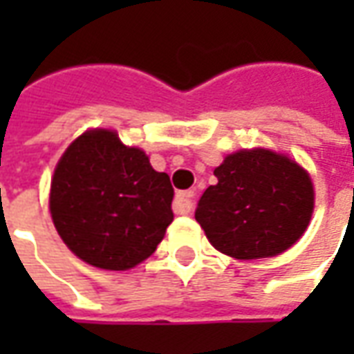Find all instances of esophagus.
Here are the masks:
<instances>
[{"label":"esophagus","instance_id":"obj_1","mask_svg":"<svg viewBox=\"0 0 354 354\" xmlns=\"http://www.w3.org/2000/svg\"><path fill=\"white\" fill-rule=\"evenodd\" d=\"M193 199H195V192L178 193L176 199H174V212L176 214H189L193 210Z\"/></svg>","mask_w":354,"mask_h":354}]
</instances>
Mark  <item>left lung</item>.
Returning a JSON list of instances; mask_svg holds the SVG:
<instances>
[{"label":"left lung","instance_id":"1","mask_svg":"<svg viewBox=\"0 0 354 354\" xmlns=\"http://www.w3.org/2000/svg\"><path fill=\"white\" fill-rule=\"evenodd\" d=\"M195 220L216 250L237 260L279 256L311 222L315 192L296 161L271 149H241L214 170Z\"/></svg>","mask_w":354,"mask_h":354}]
</instances>
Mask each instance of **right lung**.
Here are the masks:
<instances>
[{"label": "right lung", "mask_w": 354, "mask_h": 354, "mask_svg": "<svg viewBox=\"0 0 354 354\" xmlns=\"http://www.w3.org/2000/svg\"><path fill=\"white\" fill-rule=\"evenodd\" d=\"M174 189L117 132L81 134L60 157L49 207L58 235L88 266L124 271L155 252L174 220Z\"/></svg>", "instance_id": "obj_1"}]
</instances>
